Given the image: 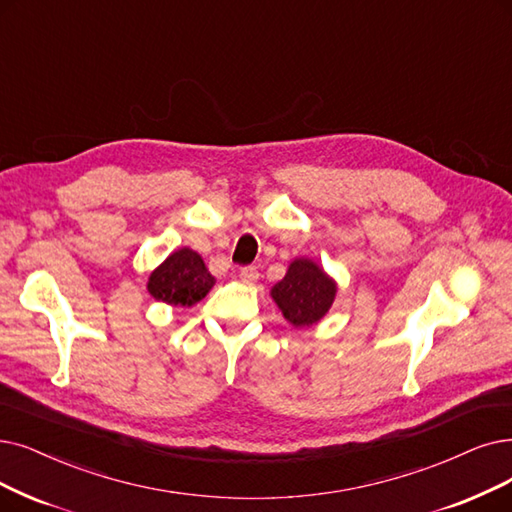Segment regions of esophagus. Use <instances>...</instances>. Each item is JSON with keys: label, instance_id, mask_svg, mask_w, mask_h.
Listing matches in <instances>:
<instances>
[{"label": "esophagus", "instance_id": "obj_1", "mask_svg": "<svg viewBox=\"0 0 512 512\" xmlns=\"http://www.w3.org/2000/svg\"><path fill=\"white\" fill-rule=\"evenodd\" d=\"M239 279H241L243 283H256V281H258V271H256V267H243V269L239 271Z\"/></svg>", "mask_w": 512, "mask_h": 512}]
</instances>
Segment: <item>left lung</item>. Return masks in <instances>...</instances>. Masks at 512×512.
<instances>
[{"label": "left lung", "mask_w": 512, "mask_h": 512, "mask_svg": "<svg viewBox=\"0 0 512 512\" xmlns=\"http://www.w3.org/2000/svg\"><path fill=\"white\" fill-rule=\"evenodd\" d=\"M336 290V281L317 262L296 258L285 277L273 285L271 296L294 327H309L330 311Z\"/></svg>", "instance_id": "8db88e82"}]
</instances>
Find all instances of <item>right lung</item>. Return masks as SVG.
<instances>
[{
  "instance_id": "1",
  "label": "right lung",
  "mask_w": 512,
  "mask_h": 512,
  "mask_svg": "<svg viewBox=\"0 0 512 512\" xmlns=\"http://www.w3.org/2000/svg\"><path fill=\"white\" fill-rule=\"evenodd\" d=\"M216 279L201 256L189 248L172 252L151 273L147 290L155 300L172 306H193L214 288Z\"/></svg>"
}]
</instances>
